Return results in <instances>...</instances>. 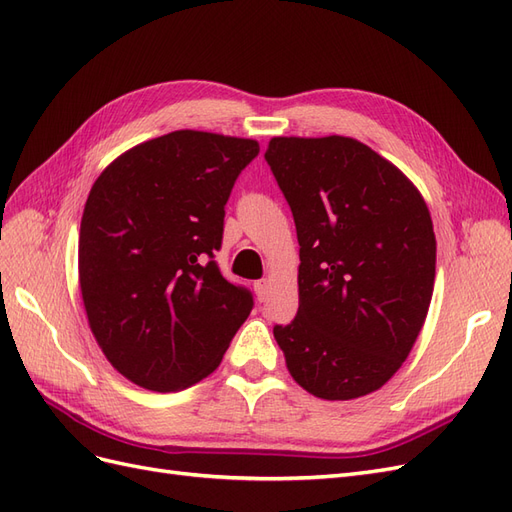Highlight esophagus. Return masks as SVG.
Returning a JSON list of instances; mask_svg holds the SVG:
<instances>
[{"mask_svg":"<svg viewBox=\"0 0 512 512\" xmlns=\"http://www.w3.org/2000/svg\"><path fill=\"white\" fill-rule=\"evenodd\" d=\"M254 290H256V297H258L260 303L267 301V297H269V282H267V280L256 282V284H254Z\"/></svg>","mask_w":512,"mask_h":512,"instance_id":"34e87169","label":"esophagus"}]
</instances>
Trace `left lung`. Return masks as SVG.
Masks as SVG:
<instances>
[{
	"label": "left lung",
	"mask_w": 512,
	"mask_h": 512,
	"mask_svg": "<svg viewBox=\"0 0 512 512\" xmlns=\"http://www.w3.org/2000/svg\"><path fill=\"white\" fill-rule=\"evenodd\" d=\"M265 158L299 239V312L273 329L290 376L348 401L389 382L421 333L436 280L423 194L350 136H273Z\"/></svg>",
	"instance_id": "8db88e82"
}]
</instances>
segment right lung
Masks as SVG:
<instances>
[{
  "mask_svg": "<svg viewBox=\"0 0 512 512\" xmlns=\"http://www.w3.org/2000/svg\"><path fill=\"white\" fill-rule=\"evenodd\" d=\"M260 151L252 138L177 130L123 151L91 185L79 284L98 346L123 378L181 391L213 374L252 294L226 282L224 205Z\"/></svg>",
  "mask_w": 512,
  "mask_h": 512,
  "instance_id": "obj_1",
  "label": "right lung"
}]
</instances>
